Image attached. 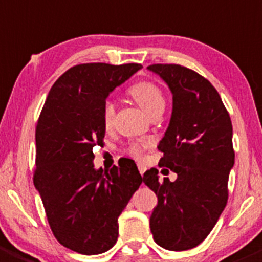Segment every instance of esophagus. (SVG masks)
I'll use <instances>...</instances> for the list:
<instances>
[{
    "instance_id": "obj_1",
    "label": "esophagus",
    "mask_w": 262,
    "mask_h": 262,
    "mask_svg": "<svg viewBox=\"0 0 262 262\" xmlns=\"http://www.w3.org/2000/svg\"><path fill=\"white\" fill-rule=\"evenodd\" d=\"M138 170H139V173H141V176H143V173L146 172V165L138 164Z\"/></svg>"
}]
</instances>
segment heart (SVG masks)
<instances>
[{
  "mask_svg": "<svg viewBox=\"0 0 262 262\" xmlns=\"http://www.w3.org/2000/svg\"><path fill=\"white\" fill-rule=\"evenodd\" d=\"M128 94L133 98L134 101L138 103V106L151 116L158 111H164L165 108V98L163 92L158 85L151 81H139L137 84L132 85L128 90ZM115 117V106L111 101H106L102 107V119L106 128H110L114 123ZM129 152L132 155L139 156L142 155L143 148L141 146L133 145L129 148Z\"/></svg>",
  "mask_w": 262,
  "mask_h": 262,
  "instance_id": "heart-1",
  "label": "heart"
}]
</instances>
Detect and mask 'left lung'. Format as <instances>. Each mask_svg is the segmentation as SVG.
<instances>
[{
	"mask_svg": "<svg viewBox=\"0 0 262 262\" xmlns=\"http://www.w3.org/2000/svg\"><path fill=\"white\" fill-rule=\"evenodd\" d=\"M147 68L173 94L169 126L158 148L163 152L159 165L177 173L174 182H160L155 168L143 174L158 195L151 233L163 248L187 251L208 236L226 207L235 159L233 125L217 90L199 73L180 64Z\"/></svg>",
	"mask_w": 262,
	"mask_h": 262,
	"instance_id": "1",
	"label": "left lung"
}]
</instances>
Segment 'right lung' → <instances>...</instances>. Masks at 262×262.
<instances>
[{
  "instance_id": "add662e5",
  "label": "right lung",
  "mask_w": 262,
  "mask_h": 262,
  "mask_svg": "<svg viewBox=\"0 0 262 262\" xmlns=\"http://www.w3.org/2000/svg\"><path fill=\"white\" fill-rule=\"evenodd\" d=\"M141 68L75 66L54 82L38 117L33 183L54 236L81 255H99L116 243L117 219L143 181L130 159L107 172L93 164V148L103 146L106 98Z\"/></svg>"
}]
</instances>
